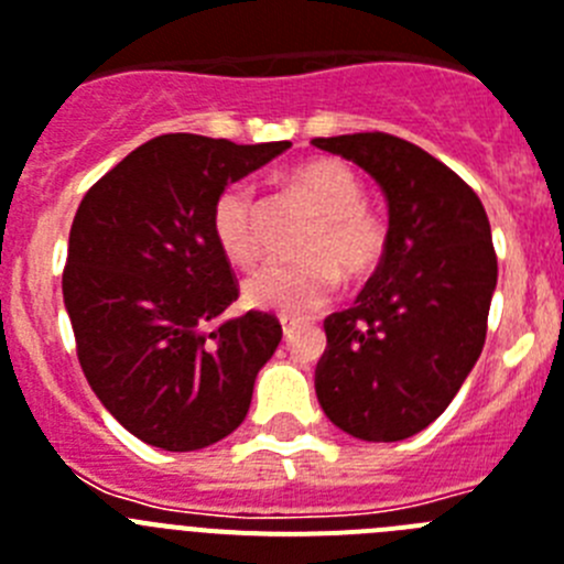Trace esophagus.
<instances>
[{
  "label": "esophagus",
  "mask_w": 564,
  "mask_h": 564,
  "mask_svg": "<svg viewBox=\"0 0 564 564\" xmlns=\"http://www.w3.org/2000/svg\"><path fill=\"white\" fill-rule=\"evenodd\" d=\"M297 335V326L295 323H289V321H283V337H286V340H292V337Z\"/></svg>",
  "instance_id": "34e87169"
}]
</instances>
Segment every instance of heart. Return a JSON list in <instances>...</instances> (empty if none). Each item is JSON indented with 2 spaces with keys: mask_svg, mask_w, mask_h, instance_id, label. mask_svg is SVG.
<instances>
[{
  "mask_svg": "<svg viewBox=\"0 0 564 564\" xmlns=\"http://www.w3.org/2000/svg\"><path fill=\"white\" fill-rule=\"evenodd\" d=\"M289 187L317 215L321 227L306 243L310 263L267 267L243 283V297L254 310L283 321H303L329 306L346 278H366L383 261L386 224L366 209L364 178L337 159H312L289 173ZM213 235L227 261L254 267L258 243V193L249 181H235L213 204Z\"/></svg>",
  "mask_w": 564,
  "mask_h": 564,
  "instance_id": "b5f03b06",
  "label": "heart"
}]
</instances>
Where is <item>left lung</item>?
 Segmentation results:
<instances>
[{
    "label": "left lung",
    "instance_id": "left-lung-1",
    "mask_svg": "<svg viewBox=\"0 0 564 564\" xmlns=\"http://www.w3.org/2000/svg\"><path fill=\"white\" fill-rule=\"evenodd\" d=\"M355 161L389 204L386 254L351 310L323 321L315 391L326 417L366 443H398L448 409L477 364L497 289L491 224L468 184L389 133L312 139Z\"/></svg>",
    "mask_w": 564,
    "mask_h": 564
}]
</instances>
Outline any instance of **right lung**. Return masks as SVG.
Listing matches in <instances>:
<instances>
[{"instance_id": "right-lung-1", "label": "right lung", "mask_w": 564, "mask_h": 564, "mask_svg": "<svg viewBox=\"0 0 564 564\" xmlns=\"http://www.w3.org/2000/svg\"><path fill=\"white\" fill-rule=\"evenodd\" d=\"M289 147L166 133L78 204L62 275L78 364L101 405L147 445L207 448L247 417L283 329L267 312L207 329L238 301L213 204Z\"/></svg>"}]
</instances>
